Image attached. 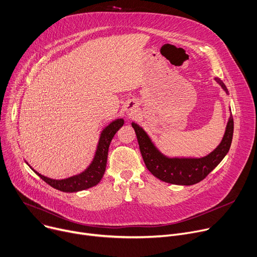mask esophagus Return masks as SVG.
<instances>
[{
  "label": "esophagus",
  "instance_id": "1",
  "mask_svg": "<svg viewBox=\"0 0 257 257\" xmlns=\"http://www.w3.org/2000/svg\"><path fill=\"white\" fill-rule=\"evenodd\" d=\"M126 112H127V114L128 115H132V114H134L136 111H137V107L135 106V105H132V104H128L127 106H126Z\"/></svg>",
  "mask_w": 257,
  "mask_h": 257
}]
</instances>
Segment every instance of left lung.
Returning a JSON list of instances; mask_svg holds the SVG:
<instances>
[{
  "instance_id": "obj_1",
  "label": "left lung",
  "mask_w": 257,
  "mask_h": 257,
  "mask_svg": "<svg viewBox=\"0 0 257 257\" xmlns=\"http://www.w3.org/2000/svg\"><path fill=\"white\" fill-rule=\"evenodd\" d=\"M214 79L228 94L225 84L220 79ZM132 126L136 132L143 161L149 172L164 182L177 185H193L205 179L227 154L233 134V119L230 115L220 144L211 153L201 159L168 157L156 148L150 137L139 124L132 122Z\"/></svg>"
}]
</instances>
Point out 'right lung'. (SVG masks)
I'll return each instance as SVG.
<instances>
[{
	"mask_svg": "<svg viewBox=\"0 0 257 257\" xmlns=\"http://www.w3.org/2000/svg\"><path fill=\"white\" fill-rule=\"evenodd\" d=\"M124 123L122 118H118L111 123H109L101 133L100 139L96 146V150L92 162L90 165L80 174L74 175L69 178L62 179V180H55L50 179L48 177H45L41 174L36 172L32 167H30L42 180H44L47 184L52 186L53 188L61 190L64 192H77L81 191L87 188H90L96 185L103 178V175L106 170L107 165V157H108V150L110 143L113 139L116 132L119 130ZM28 164V163H27Z\"/></svg>",
	"mask_w": 257,
	"mask_h": 257,
	"instance_id": "1",
	"label": "right lung"
}]
</instances>
